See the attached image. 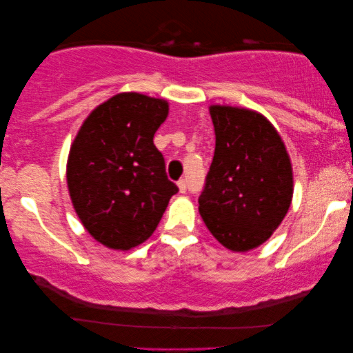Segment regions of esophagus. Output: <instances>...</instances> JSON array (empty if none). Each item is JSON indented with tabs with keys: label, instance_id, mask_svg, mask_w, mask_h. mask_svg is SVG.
Instances as JSON below:
<instances>
[{
	"label": "esophagus",
	"instance_id": "obj_1",
	"mask_svg": "<svg viewBox=\"0 0 353 353\" xmlns=\"http://www.w3.org/2000/svg\"><path fill=\"white\" fill-rule=\"evenodd\" d=\"M178 188H180V192L186 191V180H185V178H181V180L178 181Z\"/></svg>",
	"mask_w": 353,
	"mask_h": 353
}]
</instances>
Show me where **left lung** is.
Returning <instances> with one entry per match:
<instances>
[{
	"label": "left lung",
	"mask_w": 353,
	"mask_h": 353,
	"mask_svg": "<svg viewBox=\"0 0 353 353\" xmlns=\"http://www.w3.org/2000/svg\"><path fill=\"white\" fill-rule=\"evenodd\" d=\"M215 152L199 194L202 220L226 249L265 243L286 216L292 167L276 130L254 110L212 105Z\"/></svg>",
	"instance_id": "left-lung-1"
}]
</instances>
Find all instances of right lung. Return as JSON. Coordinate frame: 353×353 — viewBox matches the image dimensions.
<instances>
[{
    "label": "right lung",
    "mask_w": 353,
    "mask_h": 353,
    "mask_svg": "<svg viewBox=\"0 0 353 353\" xmlns=\"http://www.w3.org/2000/svg\"><path fill=\"white\" fill-rule=\"evenodd\" d=\"M168 104L120 93L98 105L70 148L67 185L86 231L110 249L128 250L157 228L178 186L168 180L154 133Z\"/></svg>",
    "instance_id": "obj_1"
}]
</instances>
